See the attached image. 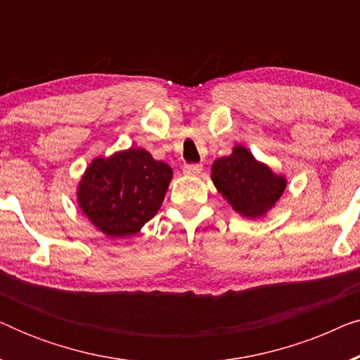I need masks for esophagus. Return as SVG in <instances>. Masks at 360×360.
I'll return each instance as SVG.
<instances>
[{
    "mask_svg": "<svg viewBox=\"0 0 360 360\" xmlns=\"http://www.w3.org/2000/svg\"><path fill=\"white\" fill-rule=\"evenodd\" d=\"M203 170V165L201 164H186L184 167V174L185 175H198Z\"/></svg>",
    "mask_w": 360,
    "mask_h": 360,
    "instance_id": "obj_1",
    "label": "esophagus"
}]
</instances>
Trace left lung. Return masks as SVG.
<instances>
[{"mask_svg": "<svg viewBox=\"0 0 360 360\" xmlns=\"http://www.w3.org/2000/svg\"><path fill=\"white\" fill-rule=\"evenodd\" d=\"M211 179L234 211L245 218H260L282 196L287 180L260 164L243 146L213 164Z\"/></svg>", "mask_w": 360, "mask_h": 360, "instance_id": "1", "label": "left lung"}]
</instances>
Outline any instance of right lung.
<instances>
[{
    "mask_svg": "<svg viewBox=\"0 0 360 360\" xmlns=\"http://www.w3.org/2000/svg\"><path fill=\"white\" fill-rule=\"evenodd\" d=\"M172 175L170 165L144 149L98 157L78 185V205L106 236L127 238L157 214Z\"/></svg>",
    "mask_w": 360,
    "mask_h": 360,
    "instance_id": "right-lung-1",
    "label": "right lung"
}]
</instances>
